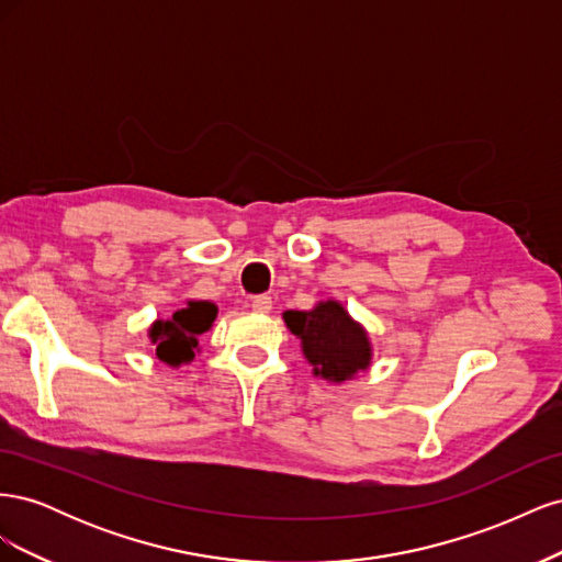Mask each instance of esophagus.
<instances>
[{
	"label": "esophagus",
	"mask_w": 562,
	"mask_h": 562,
	"mask_svg": "<svg viewBox=\"0 0 562 562\" xmlns=\"http://www.w3.org/2000/svg\"><path fill=\"white\" fill-rule=\"evenodd\" d=\"M271 297L269 295H258V297H252V312H258V314H269L271 312Z\"/></svg>",
	"instance_id": "1"
}]
</instances>
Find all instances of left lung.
<instances>
[{
  "label": "left lung",
  "instance_id": "obj_1",
  "mask_svg": "<svg viewBox=\"0 0 562 562\" xmlns=\"http://www.w3.org/2000/svg\"><path fill=\"white\" fill-rule=\"evenodd\" d=\"M283 318L291 333L302 339V351L314 366V375L345 382L370 366L368 335L339 302H318L312 312H285Z\"/></svg>",
  "mask_w": 562,
  "mask_h": 562
}]
</instances>
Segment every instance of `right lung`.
I'll return each instance as SVG.
<instances>
[{
  "instance_id": "right-lung-1",
  "label": "right lung",
  "mask_w": 562,
  "mask_h": 562,
  "mask_svg": "<svg viewBox=\"0 0 562 562\" xmlns=\"http://www.w3.org/2000/svg\"><path fill=\"white\" fill-rule=\"evenodd\" d=\"M217 307L213 302H187L168 321H157L149 330L151 342L157 345V356L168 366H180L194 359L199 335L206 333L215 321Z\"/></svg>"
}]
</instances>
